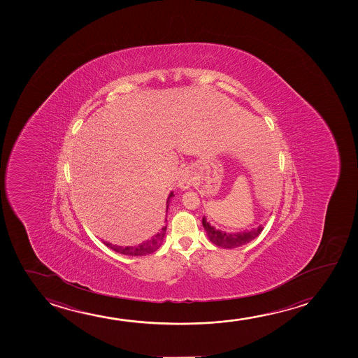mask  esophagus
<instances>
[{"mask_svg":"<svg viewBox=\"0 0 358 358\" xmlns=\"http://www.w3.org/2000/svg\"><path fill=\"white\" fill-rule=\"evenodd\" d=\"M192 182H193V178H192L191 171L183 170V171L180 173V177H178L177 186H178V188L182 189V191H186V189H188V188L192 186Z\"/></svg>","mask_w":358,"mask_h":358,"instance_id":"obj_1","label":"esophagus"}]
</instances>
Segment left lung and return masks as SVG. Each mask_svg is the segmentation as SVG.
<instances>
[{
	"label": "left lung",
	"instance_id": "8db88e82",
	"mask_svg": "<svg viewBox=\"0 0 358 358\" xmlns=\"http://www.w3.org/2000/svg\"><path fill=\"white\" fill-rule=\"evenodd\" d=\"M203 227L206 230L208 238L213 242L214 245L221 248H237L241 245L250 243V241L255 240V237L259 236L260 232L264 229V226L259 225L252 230L240 231V232H225V231L219 230L211 225L209 221L206 220V216H203L201 220Z\"/></svg>",
	"mask_w": 358,
	"mask_h": 358
}]
</instances>
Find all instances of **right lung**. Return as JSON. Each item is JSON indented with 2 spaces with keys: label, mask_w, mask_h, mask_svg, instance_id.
I'll list each match as a JSON object with an SVG mask.
<instances>
[{
  "label": "right lung",
  "mask_w": 358,
  "mask_h": 358,
  "mask_svg": "<svg viewBox=\"0 0 358 358\" xmlns=\"http://www.w3.org/2000/svg\"><path fill=\"white\" fill-rule=\"evenodd\" d=\"M172 196H173V192H171L170 196H167L166 213ZM166 221L167 219H165V222ZM166 227L167 225L164 226L160 232H157V235L152 236L150 240L144 241V242L137 245H126V247H122V245H113L110 242H103V245H108V248H111V250L117 252V253H121V255H132V257L152 255L155 250H159L160 245H162L164 238H165V234H166Z\"/></svg>",
  "instance_id": "1"
}]
</instances>
